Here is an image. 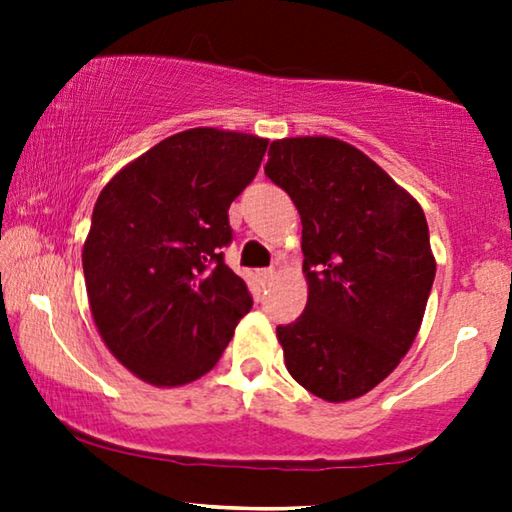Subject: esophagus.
Returning <instances> with one entry per match:
<instances>
[{
    "label": "esophagus",
    "mask_w": 512,
    "mask_h": 512,
    "mask_svg": "<svg viewBox=\"0 0 512 512\" xmlns=\"http://www.w3.org/2000/svg\"><path fill=\"white\" fill-rule=\"evenodd\" d=\"M258 277H261L263 282H270V279L275 277V268H265V270H261V272H258Z\"/></svg>",
    "instance_id": "obj_1"
}]
</instances>
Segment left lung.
<instances>
[{"label": "left lung", "instance_id": "left-lung-1", "mask_svg": "<svg viewBox=\"0 0 512 512\" xmlns=\"http://www.w3.org/2000/svg\"><path fill=\"white\" fill-rule=\"evenodd\" d=\"M265 174L303 221L305 312L277 326L293 380L328 403L375 389L422 326L436 258L419 202L335 137L270 144Z\"/></svg>", "mask_w": 512, "mask_h": 512}]
</instances>
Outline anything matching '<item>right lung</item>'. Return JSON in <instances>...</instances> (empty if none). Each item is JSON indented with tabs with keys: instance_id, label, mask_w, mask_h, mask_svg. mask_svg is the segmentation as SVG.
<instances>
[{
	"instance_id": "1",
	"label": "right lung",
	"mask_w": 512,
	"mask_h": 512,
	"mask_svg": "<svg viewBox=\"0 0 512 512\" xmlns=\"http://www.w3.org/2000/svg\"><path fill=\"white\" fill-rule=\"evenodd\" d=\"M268 139L191 128L118 170L83 242L90 312L104 345L153 387L209 373L251 310L223 263L228 209L256 177Z\"/></svg>"
}]
</instances>
